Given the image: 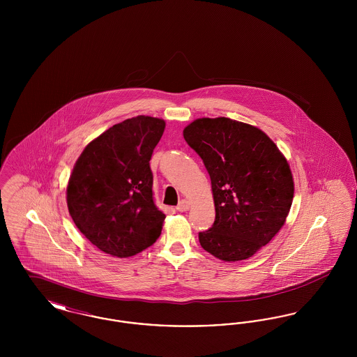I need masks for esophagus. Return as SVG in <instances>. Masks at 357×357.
<instances>
[{"label":"esophagus","instance_id":"34e87169","mask_svg":"<svg viewBox=\"0 0 357 357\" xmlns=\"http://www.w3.org/2000/svg\"><path fill=\"white\" fill-rule=\"evenodd\" d=\"M190 208V202L186 201V199H182L178 206H176V210L178 211H181V213H183V211H187Z\"/></svg>","mask_w":357,"mask_h":357}]
</instances>
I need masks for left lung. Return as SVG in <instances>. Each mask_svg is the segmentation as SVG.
Wrapping results in <instances>:
<instances>
[{
	"label": "left lung",
	"mask_w": 357,
	"mask_h": 357,
	"mask_svg": "<svg viewBox=\"0 0 357 357\" xmlns=\"http://www.w3.org/2000/svg\"><path fill=\"white\" fill-rule=\"evenodd\" d=\"M211 179L213 226L201 246L222 261L255 255L284 226L294 185L285 156L259 128L229 118L194 120L183 130Z\"/></svg>",
	"instance_id": "obj_1"
}]
</instances>
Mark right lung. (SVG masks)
I'll return each mask as SVG.
<instances>
[{"mask_svg": "<svg viewBox=\"0 0 357 357\" xmlns=\"http://www.w3.org/2000/svg\"><path fill=\"white\" fill-rule=\"evenodd\" d=\"M165 120L136 116L108 128L79 156L67 204L85 238L107 255L126 258L151 246L166 215L153 204V149Z\"/></svg>", "mask_w": 357, "mask_h": 357, "instance_id": "right-lung-1", "label": "right lung"}]
</instances>
